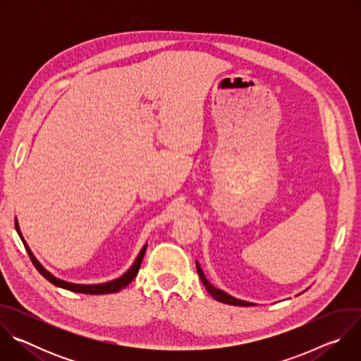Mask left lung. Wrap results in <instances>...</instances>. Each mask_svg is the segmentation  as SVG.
Segmentation results:
<instances>
[{"instance_id":"1","label":"left lung","mask_w":361,"mask_h":361,"mask_svg":"<svg viewBox=\"0 0 361 361\" xmlns=\"http://www.w3.org/2000/svg\"><path fill=\"white\" fill-rule=\"evenodd\" d=\"M195 266H197V273H198V276H200V279H201V281H202L204 287L207 288V291L212 294V297H213V298H216L217 301H221V302H226V304H231V305H244V307L255 305L254 302H250V301H244V300L235 298V297H233V295L227 294L226 291H223V290H220V288H216V287H214V286H213L207 279H205V276H204V273H202V270H201V267H200L198 262H195Z\"/></svg>"}]
</instances>
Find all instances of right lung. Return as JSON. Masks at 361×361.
<instances>
[{
	"mask_svg": "<svg viewBox=\"0 0 361 361\" xmlns=\"http://www.w3.org/2000/svg\"><path fill=\"white\" fill-rule=\"evenodd\" d=\"M16 230L18 233V235L21 237L23 243H24V247L30 255V259L32 262V264L35 266V269L49 281L53 283L54 286L57 287H61V288H66V290H70V291H74V293H82V294H111V293H117L120 290H123L124 287H127L133 280L134 277L138 274V270H140V266L142 263V259H144V254H145V250H147V244H144V247L141 248V251L138 252L135 262L133 263V266L118 279L116 280H111V281H107V283H99V284H75V283H70V281H66V280H61V279H57L56 276L51 274L48 270H45L41 263L35 259V255L32 254V251L30 250L28 244L25 243L21 231H20V226H18V221L16 219Z\"/></svg>",
	"mask_w": 361,
	"mask_h": 361,
	"instance_id": "add662e5",
	"label": "right lung"
}]
</instances>
